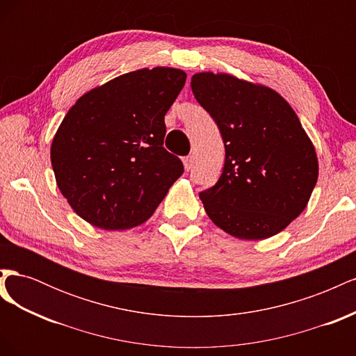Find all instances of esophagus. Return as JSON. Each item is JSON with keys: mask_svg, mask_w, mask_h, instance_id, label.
Returning <instances> with one entry per match:
<instances>
[{"mask_svg": "<svg viewBox=\"0 0 356 356\" xmlns=\"http://www.w3.org/2000/svg\"><path fill=\"white\" fill-rule=\"evenodd\" d=\"M184 168H186V170H190L191 168H193V163H195V159H193V156H187V157H184Z\"/></svg>", "mask_w": 356, "mask_h": 356, "instance_id": "1", "label": "esophagus"}]
</instances>
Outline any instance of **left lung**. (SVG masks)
I'll use <instances>...</instances> for the list:
<instances>
[{"mask_svg": "<svg viewBox=\"0 0 356 356\" xmlns=\"http://www.w3.org/2000/svg\"><path fill=\"white\" fill-rule=\"evenodd\" d=\"M197 102L217 123L225 163L200 193L212 222L238 239L261 241L305 211L319 165L296 111L276 90L227 72L191 77Z\"/></svg>", "mask_w": 356, "mask_h": 356, "instance_id": "obj_1", "label": "left lung"}]
</instances>
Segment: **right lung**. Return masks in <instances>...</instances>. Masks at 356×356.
Wrapping results in <instances>:
<instances>
[{
  "mask_svg": "<svg viewBox=\"0 0 356 356\" xmlns=\"http://www.w3.org/2000/svg\"><path fill=\"white\" fill-rule=\"evenodd\" d=\"M178 68H141L77 99L53 138L51 168L74 212L104 230L145 222L182 161L163 148L165 115L184 88Z\"/></svg>",
  "mask_w": 356,
  "mask_h": 356,
  "instance_id": "right-lung-1",
  "label": "right lung"
}]
</instances>
